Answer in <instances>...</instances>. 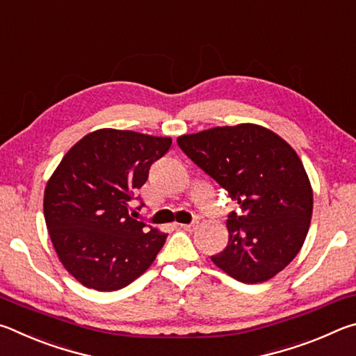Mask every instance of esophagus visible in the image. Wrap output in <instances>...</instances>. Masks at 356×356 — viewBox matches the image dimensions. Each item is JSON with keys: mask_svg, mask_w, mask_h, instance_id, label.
I'll list each match as a JSON object with an SVG mask.
<instances>
[{"mask_svg": "<svg viewBox=\"0 0 356 356\" xmlns=\"http://www.w3.org/2000/svg\"><path fill=\"white\" fill-rule=\"evenodd\" d=\"M197 227V221H193L191 225H180V229H184V231H195Z\"/></svg>", "mask_w": 356, "mask_h": 356, "instance_id": "34e87169", "label": "esophagus"}]
</instances>
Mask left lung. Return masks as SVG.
<instances>
[{
    "label": "left lung",
    "instance_id": "obj_1",
    "mask_svg": "<svg viewBox=\"0 0 356 356\" xmlns=\"http://www.w3.org/2000/svg\"><path fill=\"white\" fill-rule=\"evenodd\" d=\"M177 144L242 209L229 213V242L212 262L245 284L272 280L298 254L311 225L312 188L297 152L256 124L182 135Z\"/></svg>",
    "mask_w": 356,
    "mask_h": 356
}]
</instances>
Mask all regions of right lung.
<instances>
[{
    "instance_id": "obj_1",
    "label": "right lung",
    "mask_w": 356,
    "mask_h": 356,
    "mask_svg": "<svg viewBox=\"0 0 356 356\" xmlns=\"http://www.w3.org/2000/svg\"><path fill=\"white\" fill-rule=\"evenodd\" d=\"M170 136L100 129L83 136L48 179L44 215L64 268L83 286L119 291L152 265L168 234L130 215L134 193Z\"/></svg>"
}]
</instances>
